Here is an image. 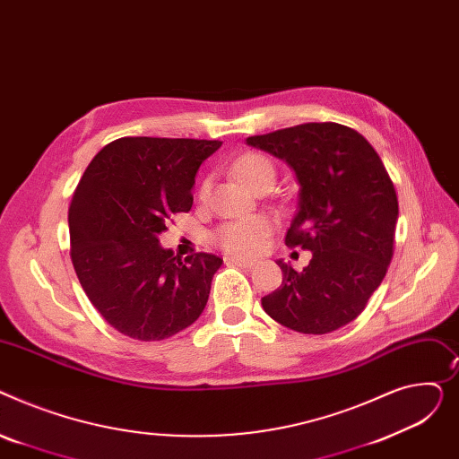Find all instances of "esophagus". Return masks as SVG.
I'll return each instance as SVG.
<instances>
[{"mask_svg": "<svg viewBox=\"0 0 459 459\" xmlns=\"http://www.w3.org/2000/svg\"><path fill=\"white\" fill-rule=\"evenodd\" d=\"M226 264H237L240 268H254L257 264V261L254 259H240V257H224Z\"/></svg>", "mask_w": 459, "mask_h": 459, "instance_id": "obj_1", "label": "esophagus"}]
</instances>
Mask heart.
Here are the masks:
<instances>
[{"label": "heart", "instance_id": "b5f03b06", "mask_svg": "<svg viewBox=\"0 0 459 459\" xmlns=\"http://www.w3.org/2000/svg\"><path fill=\"white\" fill-rule=\"evenodd\" d=\"M233 174L245 185L252 186L254 183L271 178H276V169L273 160L261 155V153H247L238 157L233 163ZM207 188L202 186V196H205ZM274 224L266 217V214H252V217L235 219L219 228L214 233L217 245L231 254V255H255L259 254L264 245L268 235L273 233Z\"/></svg>", "mask_w": 459, "mask_h": 459}]
</instances>
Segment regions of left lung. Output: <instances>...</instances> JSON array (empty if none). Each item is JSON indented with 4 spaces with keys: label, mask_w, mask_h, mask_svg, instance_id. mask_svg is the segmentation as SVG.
I'll return each mask as SVG.
<instances>
[{
    "label": "left lung",
    "mask_w": 459,
    "mask_h": 459,
    "mask_svg": "<svg viewBox=\"0 0 459 459\" xmlns=\"http://www.w3.org/2000/svg\"><path fill=\"white\" fill-rule=\"evenodd\" d=\"M285 160L299 179L290 248L313 254L296 273L278 261L283 281L261 299L281 326L311 335L346 326L365 309L393 257L398 200L380 155L335 122H309L247 139Z\"/></svg>",
    "instance_id": "1"
}]
</instances>
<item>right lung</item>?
<instances>
[{
	"mask_svg": "<svg viewBox=\"0 0 459 459\" xmlns=\"http://www.w3.org/2000/svg\"><path fill=\"white\" fill-rule=\"evenodd\" d=\"M221 141L122 137L101 148L68 211L70 257L81 287L109 325L139 341H163L202 315L222 259H181L159 245L176 212L193 207L204 160Z\"/></svg>",
	"mask_w": 459,
	"mask_h": 459,
	"instance_id": "obj_1",
	"label": "right lung"
}]
</instances>
